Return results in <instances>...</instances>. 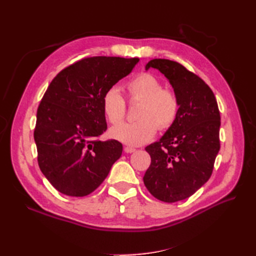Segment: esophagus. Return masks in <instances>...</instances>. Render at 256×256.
I'll return each mask as SVG.
<instances>
[{
  "mask_svg": "<svg viewBox=\"0 0 256 256\" xmlns=\"http://www.w3.org/2000/svg\"><path fill=\"white\" fill-rule=\"evenodd\" d=\"M136 150H135L134 148H131V146H125L124 148V152L125 153H133V152H135Z\"/></svg>",
  "mask_w": 256,
  "mask_h": 256,
  "instance_id": "34e87169",
  "label": "esophagus"
}]
</instances>
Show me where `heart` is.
I'll use <instances>...</instances> for the list:
<instances>
[{"instance_id": "b5f03b06", "label": "heart", "mask_w": 256, "mask_h": 256, "mask_svg": "<svg viewBox=\"0 0 256 256\" xmlns=\"http://www.w3.org/2000/svg\"><path fill=\"white\" fill-rule=\"evenodd\" d=\"M131 101H140L138 108V121L123 123L111 128V138L126 145H142L154 136L157 128L160 131L175 123L179 112L176 94L164 89L158 78L150 74H140L126 84ZM125 101L116 86L108 88L102 96V111L106 120L116 125L125 116Z\"/></svg>"}]
</instances>
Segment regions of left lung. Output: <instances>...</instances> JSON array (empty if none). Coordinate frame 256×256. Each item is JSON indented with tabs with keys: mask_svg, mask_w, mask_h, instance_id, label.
I'll return each instance as SVG.
<instances>
[{
	"mask_svg": "<svg viewBox=\"0 0 256 256\" xmlns=\"http://www.w3.org/2000/svg\"><path fill=\"white\" fill-rule=\"evenodd\" d=\"M170 81L179 101L175 123L162 138L146 146L150 165L144 184L156 199L176 202L194 194L209 180L220 150V112L214 92L197 74L168 59H153Z\"/></svg>",
	"mask_w": 256,
	"mask_h": 256,
	"instance_id": "obj_1",
	"label": "left lung"
}]
</instances>
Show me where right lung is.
Segmentation results:
<instances>
[{"instance_id": "obj_1", "label": "right lung", "mask_w": 256, "mask_h": 256, "mask_svg": "<svg viewBox=\"0 0 256 256\" xmlns=\"http://www.w3.org/2000/svg\"><path fill=\"white\" fill-rule=\"evenodd\" d=\"M138 58L89 57L52 79L37 108L34 140L42 172L59 192L84 197L122 155L116 140H100L106 121L102 96L132 72Z\"/></svg>"}]
</instances>
